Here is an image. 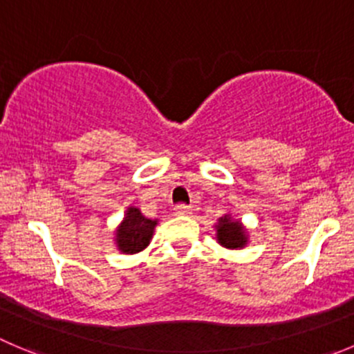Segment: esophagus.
I'll return each instance as SVG.
<instances>
[{"label": "esophagus", "mask_w": 354, "mask_h": 354, "mask_svg": "<svg viewBox=\"0 0 354 354\" xmlns=\"http://www.w3.org/2000/svg\"><path fill=\"white\" fill-rule=\"evenodd\" d=\"M174 210H175V215H191L193 214V208H191L189 205H184V203L177 205Z\"/></svg>", "instance_id": "1"}]
</instances>
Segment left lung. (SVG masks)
<instances>
[{
    "instance_id": "1",
    "label": "left lung",
    "mask_w": 354,
    "mask_h": 354,
    "mask_svg": "<svg viewBox=\"0 0 354 354\" xmlns=\"http://www.w3.org/2000/svg\"><path fill=\"white\" fill-rule=\"evenodd\" d=\"M217 240L225 248H243L247 245V233L238 221H233L230 215L218 218Z\"/></svg>"
}]
</instances>
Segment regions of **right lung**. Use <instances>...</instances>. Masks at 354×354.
Wrapping results in <instances>:
<instances>
[{
    "label": "right lung",
    "mask_w": 354,
    "mask_h": 354,
    "mask_svg": "<svg viewBox=\"0 0 354 354\" xmlns=\"http://www.w3.org/2000/svg\"><path fill=\"white\" fill-rule=\"evenodd\" d=\"M156 221L144 217L139 208L130 207L116 231V245L123 254H137L149 245Z\"/></svg>",
    "instance_id": "add662e5"
}]
</instances>
